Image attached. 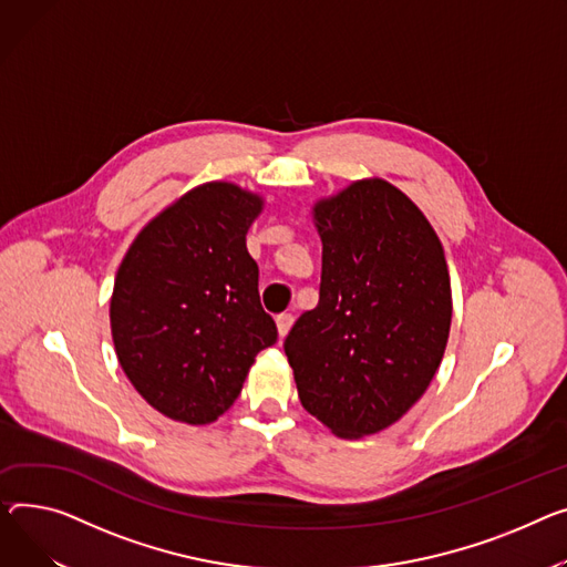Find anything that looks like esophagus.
<instances>
[{"mask_svg":"<svg viewBox=\"0 0 567 567\" xmlns=\"http://www.w3.org/2000/svg\"><path fill=\"white\" fill-rule=\"evenodd\" d=\"M291 323H293V317H291V315H278L276 326H278V334H280V339H282V337H287V332L291 330Z\"/></svg>","mask_w":567,"mask_h":567,"instance_id":"34e87169","label":"esophagus"}]
</instances>
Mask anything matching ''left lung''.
I'll return each mask as SVG.
<instances>
[{"instance_id": "obj_1", "label": "left lung", "mask_w": 567, "mask_h": 567, "mask_svg": "<svg viewBox=\"0 0 567 567\" xmlns=\"http://www.w3.org/2000/svg\"><path fill=\"white\" fill-rule=\"evenodd\" d=\"M319 306L285 339L303 408L339 437L379 433L431 385L451 328V282L426 216L385 179L315 207Z\"/></svg>"}]
</instances>
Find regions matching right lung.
<instances>
[{"label":"right lung","mask_w":567,"mask_h":567,"mask_svg":"<svg viewBox=\"0 0 567 567\" xmlns=\"http://www.w3.org/2000/svg\"><path fill=\"white\" fill-rule=\"evenodd\" d=\"M259 212L261 198L237 184H203L150 220L121 264L109 310L116 355L136 392L171 420H218L255 355L276 344L246 250Z\"/></svg>","instance_id":"obj_1"}]
</instances>
